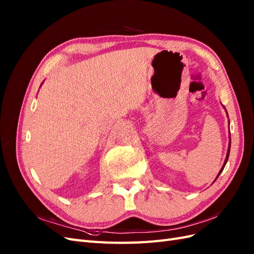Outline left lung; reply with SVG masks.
Returning a JSON list of instances; mask_svg holds the SVG:
<instances>
[{"instance_id":"obj_1","label":"left lung","mask_w":254,"mask_h":254,"mask_svg":"<svg viewBox=\"0 0 254 254\" xmlns=\"http://www.w3.org/2000/svg\"><path fill=\"white\" fill-rule=\"evenodd\" d=\"M225 108V107H224ZM225 110H226V108H225ZM226 113H227V117H228V112H227V110H226ZM229 125H230V122H229ZM229 132H230V130H229ZM229 146H228V151H227V157H226V160H225V162H224V165H222V167L220 168V171H219V173H218V175H217V177L216 178H215V180H214V182L216 181V179L218 178V176L220 175V173L224 171V168H225V166H226V164H227V162H228V159H229V155H230V147H231V135H230V133H229Z\"/></svg>"}]
</instances>
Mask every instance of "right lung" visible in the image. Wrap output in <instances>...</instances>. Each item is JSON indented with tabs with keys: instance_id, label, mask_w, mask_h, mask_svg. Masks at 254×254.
<instances>
[{
	"instance_id": "1",
	"label": "right lung",
	"mask_w": 254,
	"mask_h": 254,
	"mask_svg": "<svg viewBox=\"0 0 254 254\" xmlns=\"http://www.w3.org/2000/svg\"><path fill=\"white\" fill-rule=\"evenodd\" d=\"M41 84H42V83H41Z\"/></svg>"
}]
</instances>
